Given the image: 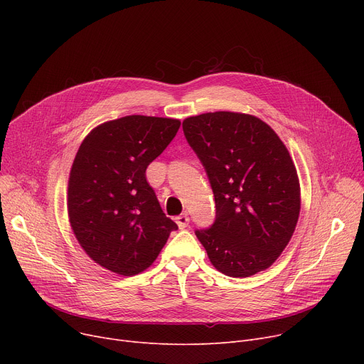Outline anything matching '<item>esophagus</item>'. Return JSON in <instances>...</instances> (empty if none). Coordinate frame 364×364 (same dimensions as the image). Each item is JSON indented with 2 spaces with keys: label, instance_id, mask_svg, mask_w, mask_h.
Segmentation results:
<instances>
[{
  "label": "esophagus",
  "instance_id": "esophagus-1",
  "mask_svg": "<svg viewBox=\"0 0 364 364\" xmlns=\"http://www.w3.org/2000/svg\"><path fill=\"white\" fill-rule=\"evenodd\" d=\"M188 215L187 214H183V215H178L177 218H176V223L178 224V227L180 228H186L187 225H188Z\"/></svg>",
  "mask_w": 364,
  "mask_h": 364
}]
</instances>
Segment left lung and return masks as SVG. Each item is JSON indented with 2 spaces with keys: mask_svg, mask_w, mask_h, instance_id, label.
I'll use <instances>...</instances> for the list:
<instances>
[{
  "mask_svg": "<svg viewBox=\"0 0 364 364\" xmlns=\"http://www.w3.org/2000/svg\"><path fill=\"white\" fill-rule=\"evenodd\" d=\"M183 131L214 192L215 221L195 232L209 261L230 277L269 269L289 243L301 209L288 149L270 125L246 113H202L186 118Z\"/></svg>",
  "mask_w": 364,
  "mask_h": 364,
  "instance_id": "1",
  "label": "left lung"
}]
</instances>
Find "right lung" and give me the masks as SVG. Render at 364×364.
<instances>
[{"label":"right lung","mask_w":364,"mask_h":364,"mask_svg":"<svg viewBox=\"0 0 364 364\" xmlns=\"http://www.w3.org/2000/svg\"><path fill=\"white\" fill-rule=\"evenodd\" d=\"M180 125L129 114L95 127L76 153L68 184L70 227L87 255L113 273L144 272L178 228L164 214L146 169Z\"/></svg>","instance_id":"right-lung-1"}]
</instances>
